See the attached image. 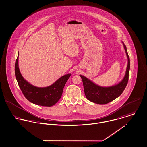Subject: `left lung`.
<instances>
[{
    "instance_id": "left-lung-1",
    "label": "left lung",
    "mask_w": 147,
    "mask_h": 147,
    "mask_svg": "<svg viewBox=\"0 0 147 147\" xmlns=\"http://www.w3.org/2000/svg\"><path fill=\"white\" fill-rule=\"evenodd\" d=\"M123 43L127 56V65L124 78L119 84L110 87H102L95 84L87 78L80 75L82 80L85 96L89 101L98 104H108L118 98L126 88L129 79L130 59L126 46L123 42Z\"/></svg>"
}]
</instances>
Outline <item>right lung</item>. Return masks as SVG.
Instances as JSON below:
<instances>
[{
    "label": "right lung",
    "mask_w": 147,
    "mask_h": 147,
    "mask_svg": "<svg viewBox=\"0 0 147 147\" xmlns=\"http://www.w3.org/2000/svg\"><path fill=\"white\" fill-rule=\"evenodd\" d=\"M15 75L20 88L25 98L30 102L43 107H52L62 96L64 86L71 76L65 75L55 83L46 88H38L30 84L22 76L18 67V55L15 64Z\"/></svg>",
    "instance_id": "obj_1"
}]
</instances>
